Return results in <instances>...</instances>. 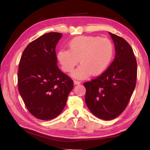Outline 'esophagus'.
I'll return each instance as SVG.
<instances>
[{"instance_id":"esophagus-1","label":"esophagus","mask_w":150,"mask_h":150,"mask_svg":"<svg viewBox=\"0 0 150 150\" xmlns=\"http://www.w3.org/2000/svg\"><path fill=\"white\" fill-rule=\"evenodd\" d=\"M80 83H81L80 81H77V80H74V85H79V84H80Z\"/></svg>"}]
</instances>
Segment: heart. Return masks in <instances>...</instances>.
Instances as JSON below:
<instances>
[{
    "label": "heart",
    "instance_id": "obj_1",
    "mask_svg": "<svg viewBox=\"0 0 150 150\" xmlns=\"http://www.w3.org/2000/svg\"><path fill=\"white\" fill-rule=\"evenodd\" d=\"M69 50H61L57 59L64 72H71L79 62L81 65L72 76L85 79L91 74L99 76L105 71L113 56V46L108 39L97 36H78L68 44Z\"/></svg>",
    "mask_w": 150,
    "mask_h": 150
}]
</instances>
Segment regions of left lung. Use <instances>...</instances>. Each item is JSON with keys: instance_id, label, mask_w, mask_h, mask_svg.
<instances>
[{"instance_id": "obj_1", "label": "left lung", "mask_w": 150, "mask_h": 150, "mask_svg": "<svg viewBox=\"0 0 150 150\" xmlns=\"http://www.w3.org/2000/svg\"><path fill=\"white\" fill-rule=\"evenodd\" d=\"M109 33L115 44V59L102 75L83 84L88 108L96 117L105 120L117 118L126 108L137 74L132 48L121 37Z\"/></svg>"}]
</instances>
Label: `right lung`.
<instances>
[{
  "mask_svg": "<svg viewBox=\"0 0 150 150\" xmlns=\"http://www.w3.org/2000/svg\"><path fill=\"white\" fill-rule=\"evenodd\" d=\"M62 35L45 33L30 42L21 57L19 92L30 113L42 120L62 112L73 88V81L57 65L55 49Z\"/></svg>",
  "mask_w": 150,
  "mask_h": 150,
  "instance_id": "obj_1",
  "label": "right lung"
}]
</instances>
